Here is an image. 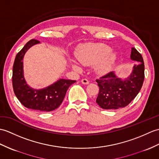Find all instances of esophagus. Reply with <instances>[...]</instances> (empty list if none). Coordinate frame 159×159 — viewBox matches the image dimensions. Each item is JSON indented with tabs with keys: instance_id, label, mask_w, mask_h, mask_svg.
Masks as SVG:
<instances>
[{
	"instance_id": "obj_1",
	"label": "esophagus",
	"mask_w": 159,
	"mask_h": 159,
	"mask_svg": "<svg viewBox=\"0 0 159 159\" xmlns=\"http://www.w3.org/2000/svg\"><path fill=\"white\" fill-rule=\"evenodd\" d=\"M81 83H82L83 84H88L89 83V81L87 79H83L81 80Z\"/></svg>"
}]
</instances>
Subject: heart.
I'll return each instance as SVG.
<instances>
[{
    "mask_svg": "<svg viewBox=\"0 0 159 159\" xmlns=\"http://www.w3.org/2000/svg\"><path fill=\"white\" fill-rule=\"evenodd\" d=\"M76 57L79 61L86 66H95V71L99 75H106L111 70L116 55L112 52L111 48L104 44L89 43L81 46L77 51ZM72 68L80 70V68L75 62Z\"/></svg>",
    "mask_w": 159,
    "mask_h": 159,
    "instance_id": "1",
    "label": "heart"
}]
</instances>
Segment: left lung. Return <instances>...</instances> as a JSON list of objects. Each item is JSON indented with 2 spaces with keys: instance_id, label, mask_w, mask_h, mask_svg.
<instances>
[{
  "instance_id": "1",
  "label": "left lung",
  "mask_w": 159,
  "mask_h": 159,
  "mask_svg": "<svg viewBox=\"0 0 159 159\" xmlns=\"http://www.w3.org/2000/svg\"><path fill=\"white\" fill-rule=\"evenodd\" d=\"M131 60L136 61L131 75L123 79L114 71L96 80L99 91L97 104L103 109L116 110L127 106L134 99L142 87L144 80V63L142 55L131 48Z\"/></svg>"
}]
</instances>
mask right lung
<instances>
[{
	"instance_id": "right-lung-1",
	"label": "right lung",
	"mask_w": 159,
	"mask_h": 159,
	"mask_svg": "<svg viewBox=\"0 0 159 159\" xmlns=\"http://www.w3.org/2000/svg\"><path fill=\"white\" fill-rule=\"evenodd\" d=\"M39 43V40L32 39L17 54L13 66V88L17 99L27 108L50 112L60 106L68 89L76 80L59 79L53 84L40 89L30 87L24 79L23 59L30 48Z\"/></svg>"
}]
</instances>
